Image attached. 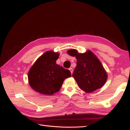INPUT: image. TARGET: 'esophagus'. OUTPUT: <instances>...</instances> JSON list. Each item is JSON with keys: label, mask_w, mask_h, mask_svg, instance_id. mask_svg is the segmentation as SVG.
Returning a JSON list of instances; mask_svg holds the SVG:
<instances>
[{"label": "esophagus", "mask_w": 130, "mask_h": 130, "mask_svg": "<svg viewBox=\"0 0 130 130\" xmlns=\"http://www.w3.org/2000/svg\"><path fill=\"white\" fill-rule=\"evenodd\" d=\"M69 70H70V73H71V74H73V68H70L69 69Z\"/></svg>", "instance_id": "1"}]
</instances>
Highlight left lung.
Returning <instances> with one entry per match:
<instances>
[{
  "mask_svg": "<svg viewBox=\"0 0 130 130\" xmlns=\"http://www.w3.org/2000/svg\"><path fill=\"white\" fill-rule=\"evenodd\" d=\"M67 53L77 59V65L72 76L81 89L91 93L103 87L107 81V74L99 59L91 51L81 54L75 49H71Z\"/></svg>",
  "mask_w": 130,
  "mask_h": 130,
  "instance_id": "left-lung-1",
  "label": "left lung"
}]
</instances>
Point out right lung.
I'll return each mask as SVG.
<instances>
[{
    "mask_svg": "<svg viewBox=\"0 0 130 130\" xmlns=\"http://www.w3.org/2000/svg\"><path fill=\"white\" fill-rule=\"evenodd\" d=\"M58 57V53L47 51L31 67L28 80L34 90L45 95H53L60 90L65 78L71 76L69 70L56 64Z\"/></svg>",
    "mask_w": 130,
    "mask_h": 130,
    "instance_id": "1",
    "label": "right lung"
}]
</instances>
